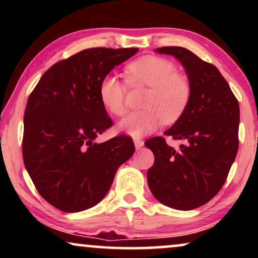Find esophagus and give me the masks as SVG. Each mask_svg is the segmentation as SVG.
<instances>
[{"label":"esophagus","instance_id":"obj_1","mask_svg":"<svg viewBox=\"0 0 258 258\" xmlns=\"http://www.w3.org/2000/svg\"><path fill=\"white\" fill-rule=\"evenodd\" d=\"M134 143H135L136 149H140V148H142L143 144H144L143 141L140 140V139H135V140H134Z\"/></svg>","mask_w":258,"mask_h":258}]
</instances>
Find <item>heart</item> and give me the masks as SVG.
<instances>
[{
  "instance_id": "obj_1",
  "label": "heart",
  "mask_w": 258,
  "mask_h": 258,
  "mask_svg": "<svg viewBox=\"0 0 258 258\" xmlns=\"http://www.w3.org/2000/svg\"><path fill=\"white\" fill-rule=\"evenodd\" d=\"M125 75L132 87L146 86L150 89L143 100L146 109L132 112L119 123L123 132L135 137L147 135L164 122L172 124L184 114L191 100V84L170 59L143 56L125 67ZM98 93L101 102L112 115L125 114L128 87L117 76H104Z\"/></svg>"
}]
</instances>
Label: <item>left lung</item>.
I'll list each match as a JSON object with an SVG mask.
<instances>
[{"label":"left lung","mask_w":258,"mask_h":258,"mask_svg":"<svg viewBox=\"0 0 258 258\" xmlns=\"http://www.w3.org/2000/svg\"><path fill=\"white\" fill-rule=\"evenodd\" d=\"M184 67L191 84V100L178 121L164 134L184 141L178 149L156 136L146 141L155 162L148 184L164 206L196 209L217 195L238 150L239 105L218 69L182 47H162Z\"/></svg>","instance_id":"8db88e82"}]
</instances>
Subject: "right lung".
Segmentation results:
<instances>
[{
	"label": "right lung",
	"mask_w": 258,
	"mask_h": 258,
	"mask_svg": "<svg viewBox=\"0 0 258 258\" xmlns=\"http://www.w3.org/2000/svg\"><path fill=\"white\" fill-rule=\"evenodd\" d=\"M137 48H90L51 66L28 98L22 155L38 194L57 209L79 213L105 196L122 163L135 151L132 137L95 143L112 126L100 83Z\"/></svg>",
	"instance_id": "obj_1"
}]
</instances>
